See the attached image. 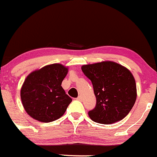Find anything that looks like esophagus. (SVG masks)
I'll list each match as a JSON object with an SVG mask.
<instances>
[{"label":"esophagus","instance_id":"1","mask_svg":"<svg viewBox=\"0 0 157 157\" xmlns=\"http://www.w3.org/2000/svg\"><path fill=\"white\" fill-rule=\"evenodd\" d=\"M77 100H78V101H82V96L79 95L78 97L77 98Z\"/></svg>","mask_w":157,"mask_h":157}]
</instances>
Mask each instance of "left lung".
<instances>
[{
    "instance_id": "8db88e82",
    "label": "left lung",
    "mask_w": 157,
    "mask_h": 157,
    "mask_svg": "<svg viewBox=\"0 0 157 157\" xmlns=\"http://www.w3.org/2000/svg\"><path fill=\"white\" fill-rule=\"evenodd\" d=\"M82 70L92 83L96 105L88 111L94 122L111 124L124 118L136 99L135 79L130 70L111 61L84 65Z\"/></svg>"
}]
</instances>
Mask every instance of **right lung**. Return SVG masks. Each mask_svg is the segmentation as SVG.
Listing matches in <instances>:
<instances>
[{
  "instance_id": "right-lung-1",
  "label": "right lung",
  "mask_w": 157,
  "mask_h": 157,
  "mask_svg": "<svg viewBox=\"0 0 157 157\" xmlns=\"http://www.w3.org/2000/svg\"><path fill=\"white\" fill-rule=\"evenodd\" d=\"M67 73V67L54 63L27 75L21 88V98L31 117L48 123L64 114L72 101L61 86Z\"/></svg>"
}]
</instances>
